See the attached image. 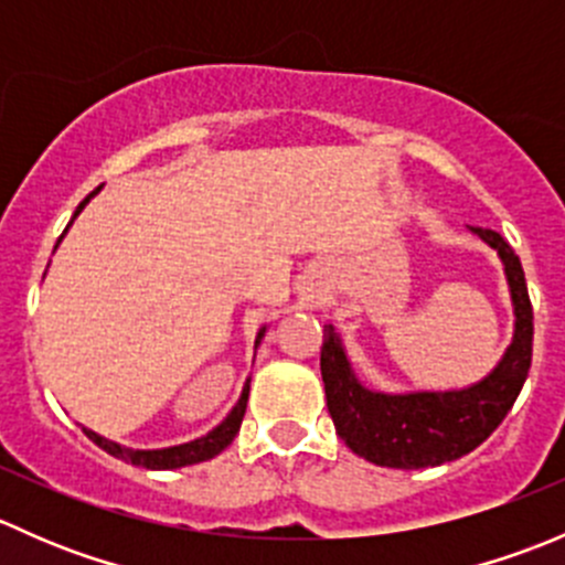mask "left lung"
Instances as JSON below:
<instances>
[{
  "mask_svg": "<svg viewBox=\"0 0 565 565\" xmlns=\"http://www.w3.org/2000/svg\"><path fill=\"white\" fill-rule=\"evenodd\" d=\"M470 232L498 250L514 306V339L483 380L457 391H374L358 380L333 324H324L319 369L328 413L350 451L372 465L420 470L465 457L503 424L525 385L533 358V306L525 270L498 232L481 226H470Z\"/></svg>",
  "mask_w": 565,
  "mask_h": 565,
  "instance_id": "8db88e82",
  "label": "left lung"
}]
</instances>
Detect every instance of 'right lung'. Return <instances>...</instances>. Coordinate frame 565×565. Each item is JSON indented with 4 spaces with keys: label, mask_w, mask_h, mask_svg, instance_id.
I'll return each mask as SVG.
<instances>
[{
    "label": "right lung",
    "mask_w": 565,
    "mask_h": 565,
    "mask_svg": "<svg viewBox=\"0 0 565 565\" xmlns=\"http://www.w3.org/2000/svg\"><path fill=\"white\" fill-rule=\"evenodd\" d=\"M100 188H104V185L95 188V191L89 193V196L84 199L82 204H78L76 213H73V218H71V224H73V221H76V215L82 213L84 207H87V202L95 196V193L100 191ZM71 224H67V230H71ZM65 232H62V237H65ZM62 237H60V241H62ZM56 246H60V243H56ZM265 330L267 328H259V333H256L254 350H256V347H259V341H262V335H265ZM248 391H250V377L246 380V385H243L241 398H237L235 407L230 409V415H226V418L221 420V424L215 426L213 431H207V435L196 437V440H191V443H182V446L156 448V451H139V448H125V446H119V443L106 440L104 435H98V431L87 429V426H82V431L89 437V440L95 443V446L104 448L106 454H111V457H117V459H122V461H130V465L147 467V470H177V467L199 465V461H207V459L218 457V454L224 451V448L230 446L232 440H235V435H237V431H241L243 415H246Z\"/></svg>",
    "instance_id": "1"
}]
</instances>
